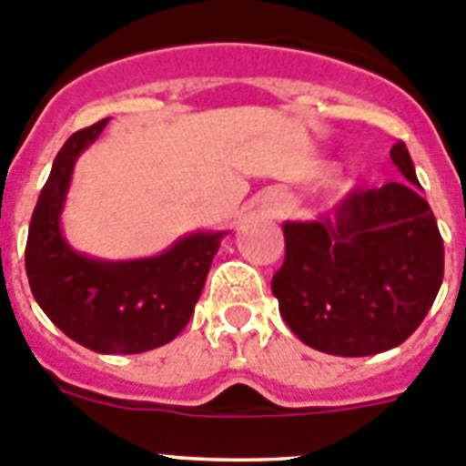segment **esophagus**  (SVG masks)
I'll list each match as a JSON object with an SVG mask.
<instances>
[{
    "mask_svg": "<svg viewBox=\"0 0 466 466\" xmlns=\"http://www.w3.org/2000/svg\"><path fill=\"white\" fill-rule=\"evenodd\" d=\"M263 209H266L270 217H279V214L284 212L282 196H278V193H268V196L263 198Z\"/></svg>",
    "mask_w": 466,
    "mask_h": 466,
    "instance_id": "obj_1",
    "label": "esophagus"
}]
</instances>
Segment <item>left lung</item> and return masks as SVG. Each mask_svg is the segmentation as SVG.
<instances>
[{"mask_svg": "<svg viewBox=\"0 0 466 466\" xmlns=\"http://www.w3.org/2000/svg\"><path fill=\"white\" fill-rule=\"evenodd\" d=\"M392 163L406 182L355 188L333 217L287 221L273 275L279 315L310 348L336 357L392 350L420 327L443 282V240L420 196L406 144Z\"/></svg>", "mask_w": 466, "mask_h": 466, "instance_id": "1", "label": "left lung"}]
</instances>
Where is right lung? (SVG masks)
<instances>
[{"instance_id":"obj_1","label":"right lung","mask_w":466,"mask_h":466,"mask_svg":"<svg viewBox=\"0 0 466 466\" xmlns=\"http://www.w3.org/2000/svg\"><path fill=\"white\" fill-rule=\"evenodd\" d=\"M106 121L74 133L57 151L32 214L25 270L39 308L69 339L100 355H137L170 343L187 327L226 233H191L158 257L133 261L74 252L60 214L74 163Z\"/></svg>"}]
</instances>
